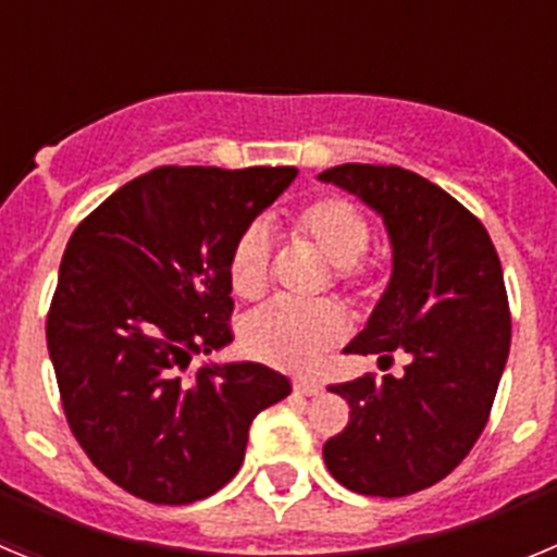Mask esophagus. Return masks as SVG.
Instances as JSON below:
<instances>
[{
    "label": "esophagus",
    "instance_id": "34e87169",
    "mask_svg": "<svg viewBox=\"0 0 557 557\" xmlns=\"http://www.w3.org/2000/svg\"><path fill=\"white\" fill-rule=\"evenodd\" d=\"M293 385H295V391L304 393V396H318V393L323 391V385L318 382V379H307V376H298Z\"/></svg>",
    "mask_w": 557,
    "mask_h": 557
}]
</instances>
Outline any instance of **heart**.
<instances>
[{"label": "heart", "instance_id": "obj_1", "mask_svg": "<svg viewBox=\"0 0 557 557\" xmlns=\"http://www.w3.org/2000/svg\"><path fill=\"white\" fill-rule=\"evenodd\" d=\"M293 243L329 264V284L348 304L362 307L376 295V256H371V218L354 200L318 195L284 214ZM228 282L243 301L262 298L270 287V245L259 225L243 231L228 256ZM346 321L332 304H270L243 323V346L250 357L275 368L304 371L334 348Z\"/></svg>", "mask_w": 557, "mask_h": 557}]
</instances>
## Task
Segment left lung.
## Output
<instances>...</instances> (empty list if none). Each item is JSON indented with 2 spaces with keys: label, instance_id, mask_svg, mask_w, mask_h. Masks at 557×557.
Listing matches in <instances>:
<instances>
[{
  "label": "left lung",
  "instance_id": "8db88e82",
  "mask_svg": "<svg viewBox=\"0 0 557 557\" xmlns=\"http://www.w3.org/2000/svg\"><path fill=\"white\" fill-rule=\"evenodd\" d=\"M321 181L385 218L393 278L346 354L405 351V376L339 382L348 426L323 460L366 496H410L466 460L494 407L510 351V307L488 231L460 200L396 164H339Z\"/></svg>",
  "mask_w": 557,
  "mask_h": 557
}]
</instances>
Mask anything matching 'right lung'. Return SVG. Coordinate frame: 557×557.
Here are the masks:
<instances>
[{
	"mask_svg": "<svg viewBox=\"0 0 557 557\" xmlns=\"http://www.w3.org/2000/svg\"><path fill=\"white\" fill-rule=\"evenodd\" d=\"M295 175L156 166L69 236L47 348L69 430L127 494L152 505L218 494L243 466L250 421L293 391L259 362H189L234 339L231 248Z\"/></svg>",
	"mask_w": 557,
	"mask_h": 557,
	"instance_id": "1",
	"label": "right lung"
}]
</instances>
